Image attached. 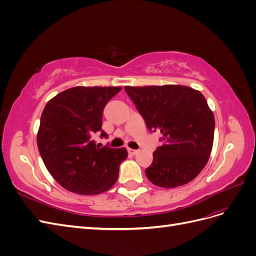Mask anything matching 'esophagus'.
I'll list each match as a JSON object with an SVG mask.
<instances>
[{
    "label": "esophagus",
    "instance_id": "obj_1",
    "mask_svg": "<svg viewBox=\"0 0 256 256\" xmlns=\"http://www.w3.org/2000/svg\"><path fill=\"white\" fill-rule=\"evenodd\" d=\"M138 150H132V148H128V152L129 154H138Z\"/></svg>",
    "mask_w": 256,
    "mask_h": 256
}]
</instances>
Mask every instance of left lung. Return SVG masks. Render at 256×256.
<instances>
[{"label":"left lung","mask_w":256,"mask_h":256,"mask_svg":"<svg viewBox=\"0 0 256 256\" xmlns=\"http://www.w3.org/2000/svg\"><path fill=\"white\" fill-rule=\"evenodd\" d=\"M150 131H160L162 144L145 170L150 182L162 188L190 182L208 162L214 118L202 92L184 85L125 86Z\"/></svg>","instance_id":"1"}]
</instances>
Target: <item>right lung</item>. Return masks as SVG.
Returning a JSON list of instances; mask_svg holds the SVG:
<instances>
[{
  "mask_svg": "<svg viewBox=\"0 0 256 256\" xmlns=\"http://www.w3.org/2000/svg\"><path fill=\"white\" fill-rule=\"evenodd\" d=\"M118 86H74L50 99L42 113L37 146L49 173L62 187L81 196L99 194L118 180L125 147L96 145L102 112ZM102 136H106L102 131Z\"/></svg>",
  "mask_w": 256,
  "mask_h": 256,
  "instance_id": "right-lung-1",
  "label": "right lung"
}]
</instances>
